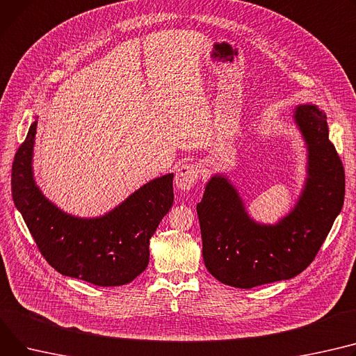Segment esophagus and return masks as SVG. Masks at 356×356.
Returning <instances> with one entry per match:
<instances>
[{"instance_id":"1","label":"esophagus","mask_w":356,"mask_h":356,"mask_svg":"<svg viewBox=\"0 0 356 356\" xmlns=\"http://www.w3.org/2000/svg\"><path fill=\"white\" fill-rule=\"evenodd\" d=\"M199 177V165L193 163L181 164L176 172L175 184L180 191H191Z\"/></svg>"}]
</instances>
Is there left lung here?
Segmentation results:
<instances>
[{"mask_svg":"<svg viewBox=\"0 0 356 356\" xmlns=\"http://www.w3.org/2000/svg\"><path fill=\"white\" fill-rule=\"evenodd\" d=\"M293 120L307 149L302 193L275 225L254 222L226 176L207 181L197 203L203 260L225 285L250 289L288 280L312 264L345 197L342 161L329 140L326 114L314 104L293 110Z\"/></svg>","mask_w":356,"mask_h":356,"instance_id":"1","label":"left lung"}]
</instances>
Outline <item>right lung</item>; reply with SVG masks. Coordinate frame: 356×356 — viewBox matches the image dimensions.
I'll list each match as a JSON object with an SVG mask.
<instances>
[{
    "label": "right lung",
    "mask_w": 356,
    "mask_h": 356,
    "mask_svg": "<svg viewBox=\"0 0 356 356\" xmlns=\"http://www.w3.org/2000/svg\"><path fill=\"white\" fill-rule=\"evenodd\" d=\"M35 133L37 120L15 153L11 191L41 254L64 276L97 286L130 283L147 268L150 238L173 206V173L143 184L103 216H73L47 199L35 184Z\"/></svg>",
    "instance_id": "1"
}]
</instances>
